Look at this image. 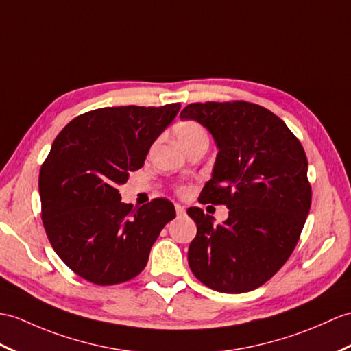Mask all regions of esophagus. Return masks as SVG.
Masks as SVG:
<instances>
[{
    "mask_svg": "<svg viewBox=\"0 0 351 351\" xmlns=\"http://www.w3.org/2000/svg\"><path fill=\"white\" fill-rule=\"evenodd\" d=\"M175 209H176V215L178 217H182L185 215V208L181 206V205H175Z\"/></svg>",
    "mask_w": 351,
    "mask_h": 351,
    "instance_id": "34e87169",
    "label": "esophagus"
}]
</instances>
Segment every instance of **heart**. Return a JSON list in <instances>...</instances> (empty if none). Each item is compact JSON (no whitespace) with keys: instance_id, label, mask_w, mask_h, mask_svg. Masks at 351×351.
I'll list each match as a JSON object with an SVG mask.
<instances>
[{"instance_id":"1","label":"heart","mask_w":351,"mask_h":351,"mask_svg":"<svg viewBox=\"0 0 351 351\" xmlns=\"http://www.w3.org/2000/svg\"><path fill=\"white\" fill-rule=\"evenodd\" d=\"M176 137L179 143H181L184 148L186 149L189 146H191L193 143L195 142H200V141H208V136H206V132L205 128H203L199 122L195 121H184L181 122L176 127ZM179 194H186L189 193V190L185 189V186H182V189L178 190Z\"/></svg>"}]
</instances>
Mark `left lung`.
Masks as SVG:
<instances>
[{"mask_svg":"<svg viewBox=\"0 0 351 351\" xmlns=\"http://www.w3.org/2000/svg\"><path fill=\"white\" fill-rule=\"evenodd\" d=\"M181 119L206 127L219 149L199 202L229 208L223 224L200 208L186 210L197 224L191 272L221 293L254 290L287 262L304 229L313 195L305 151L282 119L254 103H191Z\"/></svg>","mask_w":351,"mask_h":351,"instance_id":"obj_1","label":"left lung"}]
</instances>
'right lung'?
<instances>
[{"label":"right lung","instance_id":"add662e5","mask_svg":"<svg viewBox=\"0 0 351 351\" xmlns=\"http://www.w3.org/2000/svg\"><path fill=\"white\" fill-rule=\"evenodd\" d=\"M179 109L181 103L95 109L53 141L38 178L42 219L56 254L84 280L113 286L134 278L176 217L167 199L141 208L122 203L118 186L143 166Z\"/></svg>","mask_w":351,"mask_h":351}]
</instances>
